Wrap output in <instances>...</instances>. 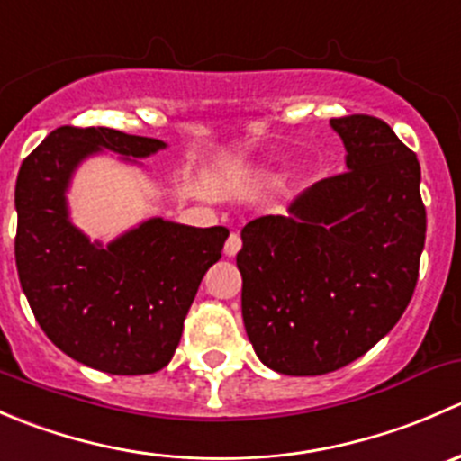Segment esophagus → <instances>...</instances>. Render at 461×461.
Segmentation results:
<instances>
[{"label":"esophagus","instance_id":"obj_1","mask_svg":"<svg viewBox=\"0 0 461 461\" xmlns=\"http://www.w3.org/2000/svg\"><path fill=\"white\" fill-rule=\"evenodd\" d=\"M240 245H243L240 243V236L236 234V231L234 234H230V239H227V243H225V257H230V258L236 257L240 249Z\"/></svg>","mask_w":461,"mask_h":461}]
</instances>
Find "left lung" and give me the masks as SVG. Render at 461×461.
Masks as SVG:
<instances>
[{"label": "left lung", "mask_w": 461, "mask_h": 461, "mask_svg": "<svg viewBox=\"0 0 461 461\" xmlns=\"http://www.w3.org/2000/svg\"><path fill=\"white\" fill-rule=\"evenodd\" d=\"M348 171L240 231L243 323L281 375L314 376L359 359L402 319L426 240L421 169L384 120H330Z\"/></svg>", "instance_id": "1"}]
</instances>
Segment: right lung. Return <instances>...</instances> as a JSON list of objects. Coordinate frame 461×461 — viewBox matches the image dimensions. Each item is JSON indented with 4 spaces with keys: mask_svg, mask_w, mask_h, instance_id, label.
Listing matches in <instances>:
<instances>
[{
    "mask_svg": "<svg viewBox=\"0 0 461 461\" xmlns=\"http://www.w3.org/2000/svg\"><path fill=\"white\" fill-rule=\"evenodd\" d=\"M167 144L106 127H59L22 162L15 185V263L46 337L71 359L109 375L165 368L204 272L221 258L227 227L149 218L109 245L68 218L67 189L102 149L147 158Z\"/></svg>",
    "mask_w": 461,
    "mask_h": 461,
    "instance_id": "right-lung-1",
    "label": "right lung"
}]
</instances>
